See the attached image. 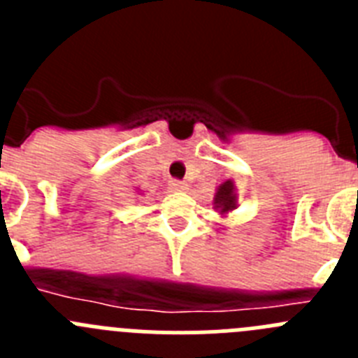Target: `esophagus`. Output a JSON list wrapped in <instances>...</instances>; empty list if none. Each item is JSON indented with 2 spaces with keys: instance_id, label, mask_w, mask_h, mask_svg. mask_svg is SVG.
Here are the masks:
<instances>
[{
  "instance_id": "1",
  "label": "esophagus",
  "mask_w": 358,
  "mask_h": 358,
  "mask_svg": "<svg viewBox=\"0 0 358 358\" xmlns=\"http://www.w3.org/2000/svg\"><path fill=\"white\" fill-rule=\"evenodd\" d=\"M170 188L173 192H188V185L182 181H170Z\"/></svg>"
}]
</instances>
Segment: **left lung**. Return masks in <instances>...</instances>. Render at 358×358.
<instances>
[{
    "instance_id": "obj_1",
    "label": "left lung",
    "mask_w": 358,
    "mask_h": 358,
    "mask_svg": "<svg viewBox=\"0 0 358 358\" xmlns=\"http://www.w3.org/2000/svg\"><path fill=\"white\" fill-rule=\"evenodd\" d=\"M213 208L220 217H227L231 211L238 208V194H236V186L233 179H227L218 186L213 195Z\"/></svg>"
}]
</instances>
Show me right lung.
Returning <instances> with one entry per match:
<instances>
[{
	"label": "right lung",
	"instance_id": "right-lung-1",
	"mask_svg": "<svg viewBox=\"0 0 358 358\" xmlns=\"http://www.w3.org/2000/svg\"><path fill=\"white\" fill-rule=\"evenodd\" d=\"M134 194H138V195H143V189L136 188V192H134Z\"/></svg>",
	"mask_w": 358,
	"mask_h": 358
}]
</instances>
